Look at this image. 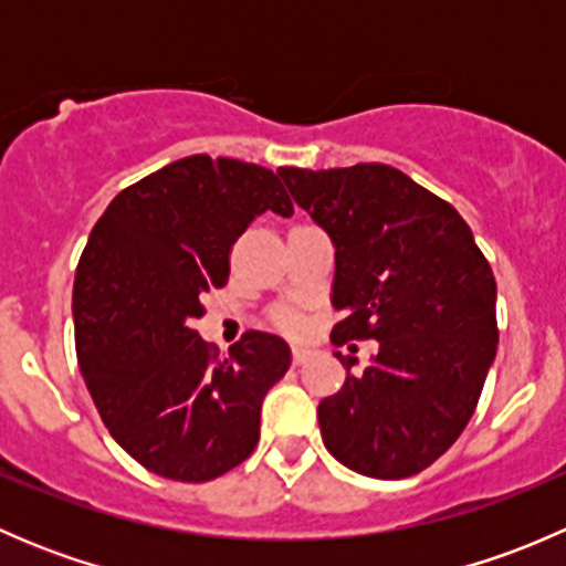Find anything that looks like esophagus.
I'll use <instances>...</instances> for the list:
<instances>
[{
	"label": "esophagus",
	"instance_id": "34e87169",
	"mask_svg": "<svg viewBox=\"0 0 566 566\" xmlns=\"http://www.w3.org/2000/svg\"><path fill=\"white\" fill-rule=\"evenodd\" d=\"M306 358H310V350H306V347H293V364H295V367L306 364Z\"/></svg>",
	"mask_w": 566,
	"mask_h": 566
}]
</instances>
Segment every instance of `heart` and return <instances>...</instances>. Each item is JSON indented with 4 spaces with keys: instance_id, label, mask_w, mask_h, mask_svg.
Returning a JSON list of instances; mask_svg holds the SVG:
<instances>
[{
    "instance_id": "heart-1",
    "label": "heart",
    "mask_w": 566,
    "mask_h": 566,
    "mask_svg": "<svg viewBox=\"0 0 566 566\" xmlns=\"http://www.w3.org/2000/svg\"><path fill=\"white\" fill-rule=\"evenodd\" d=\"M271 323L276 325L279 331H284V334H301V328H304V319L295 315L293 310H273Z\"/></svg>"
}]
</instances>
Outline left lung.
Segmentation results:
<instances>
[{"label": "left lung", "instance_id": "obj_1", "mask_svg": "<svg viewBox=\"0 0 566 566\" xmlns=\"http://www.w3.org/2000/svg\"><path fill=\"white\" fill-rule=\"evenodd\" d=\"M336 247L334 345L378 339V356L319 402L323 443L375 479L424 471L460 438L499 347L495 276L447 199L386 164L279 169ZM356 350V347H353Z\"/></svg>", "mask_w": 566, "mask_h": 566}]
</instances>
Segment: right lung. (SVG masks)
Returning a JSON list of instances; mask_svg holds the SVG:
<instances>
[{
  "instance_id": "add662e5",
  "label": "right lung",
  "mask_w": 566,
  "mask_h": 566,
  "mask_svg": "<svg viewBox=\"0 0 566 566\" xmlns=\"http://www.w3.org/2000/svg\"><path fill=\"white\" fill-rule=\"evenodd\" d=\"M265 210L293 213L271 169L188 156L123 188L82 251L78 369L114 441L158 476L197 484L241 465L260 441L262 397L287 373L279 336L247 331L219 356L191 328Z\"/></svg>"
}]
</instances>
